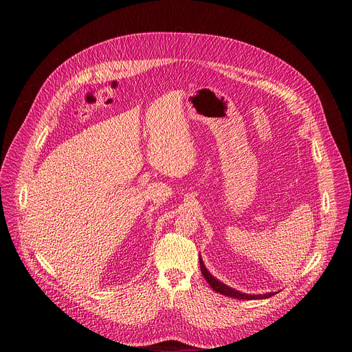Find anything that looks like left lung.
I'll return each mask as SVG.
<instances>
[{"instance_id": "1", "label": "left lung", "mask_w": 352, "mask_h": 352, "mask_svg": "<svg viewBox=\"0 0 352 352\" xmlns=\"http://www.w3.org/2000/svg\"><path fill=\"white\" fill-rule=\"evenodd\" d=\"M199 263H200V272H202V276L206 278V281L209 283V285L216 291V292H220L226 296H231V298H236V299H263V298H270L272 295H274V292H269V294H263V295H250V294H243V292H239L228 285H226L224 283L219 281L217 278H214L206 269L205 263L202 262V258L199 256Z\"/></svg>"}]
</instances>
